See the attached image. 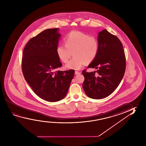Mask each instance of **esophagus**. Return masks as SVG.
I'll use <instances>...</instances> for the list:
<instances>
[{
  "mask_svg": "<svg viewBox=\"0 0 146 146\" xmlns=\"http://www.w3.org/2000/svg\"><path fill=\"white\" fill-rule=\"evenodd\" d=\"M75 74H76V75L81 74V72H79V71H75Z\"/></svg>",
  "mask_w": 146,
  "mask_h": 146,
  "instance_id": "esophagus-1",
  "label": "esophagus"
}]
</instances>
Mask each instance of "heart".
Instances as JSON below:
<instances>
[{"label": "heart", "instance_id": "1", "mask_svg": "<svg viewBox=\"0 0 146 146\" xmlns=\"http://www.w3.org/2000/svg\"><path fill=\"white\" fill-rule=\"evenodd\" d=\"M65 45L60 44L56 48V54L64 63L68 62L73 54L74 57L66 67L70 69L79 70L86 64H90L98 54L99 45L96 36L79 31L70 32L64 38Z\"/></svg>", "mask_w": 146, "mask_h": 146}]
</instances>
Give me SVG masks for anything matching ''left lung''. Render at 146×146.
<instances>
[{
	"label": "left lung",
	"mask_w": 146,
	"mask_h": 146,
	"mask_svg": "<svg viewBox=\"0 0 146 146\" xmlns=\"http://www.w3.org/2000/svg\"><path fill=\"white\" fill-rule=\"evenodd\" d=\"M98 54L88 67L97 71H82L84 91L88 97L95 99L106 98L112 93L119 86L126 69L124 51L117 36L103 29L98 34Z\"/></svg>",
	"instance_id": "obj_1"
}]
</instances>
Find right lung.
<instances>
[{"label":"right lung","mask_w":146,"mask_h":146,"mask_svg":"<svg viewBox=\"0 0 146 146\" xmlns=\"http://www.w3.org/2000/svg\"><path fill=\"white\" fill-rule=\"evenodd\" d=\"M58 29H46L30 39L22 58L25 80L36 95L51 102L65 98L75 73L74 70H56L62 66L56 51Z\"/></svg>","instance_id":"1"}]
</instances>
